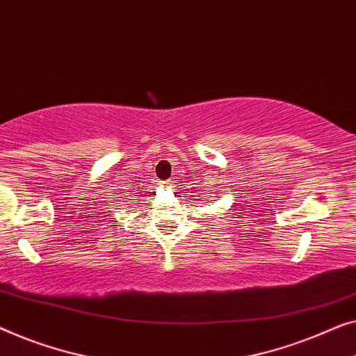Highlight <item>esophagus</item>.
<instances>
[{"mask_svg":"<svg viewBox=\"0 0 356 356\" xmlns=\"http://www.w3.org/2000/svg\"><path fill=\"white\" fill-rule=\"evenodd\" d=\"M163 186H167V188H168V186H170V183H165V184H163Z\"/></svg>","mask_w":356,"mask_h":356,"instance_id":"obj_1","label":"esophagus"}]
</instances>
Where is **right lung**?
Segmentation results:
<instances>
[{"label":"right lung","instance_id":"obj_1","mask_svg":"<svg viewBox=\"0 0 356 356\" xmlns=\"http://www.w3.org/2000/svg\"><path fill=\"white\" fill-rule=\"evenodd\" d=\"M133 195H136V193H135V191H133V194H131V197H133Z\"/></svg>","mask_w":356,"mask_h":356}]
</instances>
